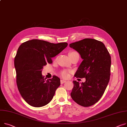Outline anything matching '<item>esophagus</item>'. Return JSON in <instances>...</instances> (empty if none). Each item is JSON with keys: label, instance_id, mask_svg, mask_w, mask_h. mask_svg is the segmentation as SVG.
<instances>
[{"label": "esophagus", "instance_id": "34e87169", "mask_svg": "<svg viewBox=\"0 0 127 127\" xmlns=\"http://www.w3.org/2000/svg\"><path fill=\"white\" fill-rule=\"evenodd\" d=\"M60 82H61V84H63V83H64L66 82V81H65V80H61Z\"/></svg>", "mask_w": 127, "mask_h": 127}]
</instances>
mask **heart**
<instances>
[{"mask_svg": "<svg viewBox=\"0 0 127 127\" xmlns=\"http://www.w3.org/2000/svg\"><path fill=\"white\" fill-rule=\"evenodd\" d=\"M78 54V53L75 52H70L69 54V56L70 57V58L74 54ZM61 74L62 75V77L64 78H68L69 77V72L67 71L66 70H62L61 72Z\"/></svg>", "mask_w": 127, "mask_h": 127, "instance_id": "b5f03b06", "label": "heart"}]
</instances>
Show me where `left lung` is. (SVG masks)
I'll use <instances>...</instances> for the list:
<instances>
[{"instance_id":"8db88e82","label":"left lung","mask_w":127,"mask_h":127,"mask_svg":"<svg viewBox=\"0 0 127 127\" xmlns=\"http://www.w3.org/2000/svg\"><path fill=\"white\" fill-rule=\"evenodd\" d=\"M69 46L78 52L83 60L74 76L86 79L81 84L73 81L71 97L82 106H92L102 96L109 82L110 55L103 43L94 39H84Z\"/></svg>"}]
</instances>
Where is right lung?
I'll list each match as a JSON object with an SVG mask.
<instances>
[{
  "mask_svg": "<svg viewBox=\"0 0 127 127\" xmlns=\"http://www.w3.org/2000/svg\"><path fill=\"white\" fill-rule=\"evenodd\" d=\"M67 45L66 42L54 44L32 39L19 47L14 59L17 85L21 96L30 105L43 107L53 99L60 85V79L54 75L52 79L46 80L42 75V70Z\"/></svg>",
  "mask_w": 127,
  "mask_h": 127,
  "instance_id": "add662e5",
  "label": "right lung"
}]
</instances>
